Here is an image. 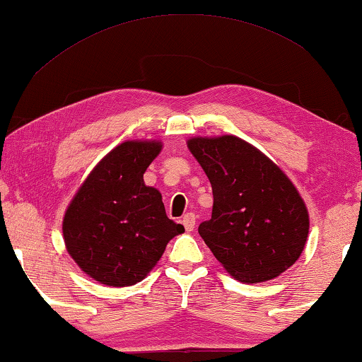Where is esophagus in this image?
Returning a JSON list of instances; mask_svg holds the SVG:
<instances>
[{
	"label": "esophagus",
	"instance_id": "1",
	"mask_svg": "<svg viewBox=\"0 0 362 362\" xmlns=\"http://www.w3.org/2000/svg\"><path fill=\"white\" fill-rule=\"evenodd\" d=\"M181 223H182V226H185L186 231H192V229H194V224H196V216L192 213H187L182 216Z\"/></svg>",
	"mask_w": 362,
	"mask_h": 362
}]
</instances>
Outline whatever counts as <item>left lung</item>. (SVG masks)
<instances>
[{
	"label": "left lung",
	"instance_id": "left-lung-1",
	"mask_svg": "<svg viewBox=\"0 0 362 362\" xmlns=\"http://www.w3.org/2000/svg\"><path fill=\"white\" fill-rule=\"evenodd\" d=\"M186 144L213 187V214L198 233L216 259L246 284L289 269L309 234L306 203L293 181L238 136H196Z\"/></svg>",
	"mask_w": 362,
	"mask_h": 362
}]
</instances>
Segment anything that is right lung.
<instances>
[{
  "instance_id": "add662e5",
  "label": "right lung",
  "mask_w": 362,
  "mask_h": 362,
  "mask_svg": "<svg viewBox=\"0 0 362 362\" xmlns=\"http://www.w3.org/2000/svg\"><path fill=\"white\" fill-rule=\"evenodd\" d=\"M163 143L124 141L93 168L63 218L68 255L98 283L124 288L143 281L166 244L185 233L166 216L163 196L143 175Z\"/></svg>"
}]
</instances>
